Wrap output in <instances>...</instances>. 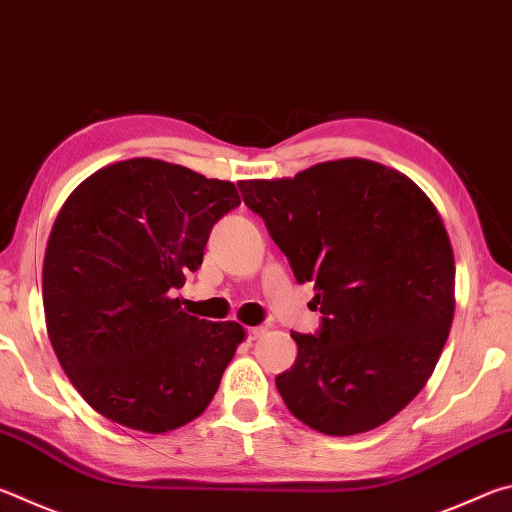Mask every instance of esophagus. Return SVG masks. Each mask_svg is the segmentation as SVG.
<instances>
[{
    "label": "esophagus",
    "mask_w": 512,
    "mask_h": 512,
    "mask_svg": "<svg viewBox=\"0 0 512 512\" xmlns=\"http://www.w3.org/2000/svg\"><path fill=\"white\" fill-rule=\"evenodd\" d=\"M266 332V327H262V325H257V327H248V332H246V336H248V341H257L259 336H262Z\"/></svg>",
    "instance_id": "1"
}]
</instances>
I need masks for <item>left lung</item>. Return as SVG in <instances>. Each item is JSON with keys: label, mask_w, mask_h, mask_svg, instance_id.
Listing matches in <instances>:
<instances>
[{"label": "left lung", "mask_w": 512, "mask_h": 512, "mask_svg": "<svg viewBox=\"0 0 512 512\" xmlns=\"http://www.w3.org/2000/svg\"><path fill=\"white\" fill-rule=\"evenodd\" d=\"M239 189L323 314L316 334L291 332L296 363L275 377L287 409L327 436L388 422L427 384L452 327L438 210L404 173L361 158Z\"/></svg>", "instance_id": "1"}]
</instances>
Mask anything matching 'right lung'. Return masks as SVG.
<instances>
[{
	"mask_svg": "<svg viewBox=\"0 0 512 512\" xmlns=\"http://www.w3.org/2000/svg\"><path fill=\"white\" fill-rule=\"evenodd\" d=\"M241 203L228 180L151 158L115 162L74 189L51 228L42 302L65 375L94 411L164 433L198 418L244 341L235 320L180 309L214 223Z\"/></svg>",
	"mask_w": 512,
	"mask_h": 512,
	"instance_id": "add662e5",
	"label": "right lung"
}]
</instances>
